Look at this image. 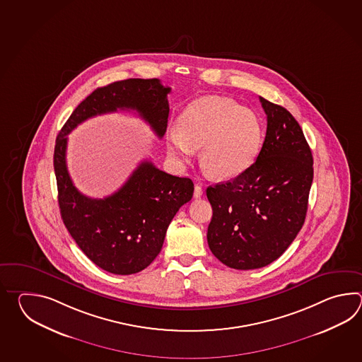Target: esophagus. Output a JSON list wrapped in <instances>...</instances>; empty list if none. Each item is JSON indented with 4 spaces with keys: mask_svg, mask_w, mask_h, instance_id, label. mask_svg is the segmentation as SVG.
<instances>
[{
    "mask_svg": "<svg viewBox=\"0 0 362 362\" xmlns=\"http://www.w3.org/2000/svg\"><path fill=\"white\" fill-rule=\"evenodd\" d=\"M203 195V189H202V186L199 185H195V187H194V198H200Z\"/></svg>",
    "mask_w": 362,
    "mask_h": 362,
    "instance_id": "1",
    "label": "esophagus"
}]
</instances>
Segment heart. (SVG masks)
Segmentation results:
<instances>
[{
	"label": "heart",
	"instance_id": "b5f03b06",
	"mask_svg": "<svg viewBox=\"0 0 362 362\" xmlns=\"http://www.w3.org/2000/svg\"><path fill=\"white\" fill-rule=\"evenodd\" d=\"M177 127L178 131L168 133V154L185 163L200 148V165L215 180L242 175L262 147V127L257 115L226 97L206 95L194 100L178 116Z\"/></svg>",
	"mask_w": 362,
	"mask_h": 362
}]
</instances>
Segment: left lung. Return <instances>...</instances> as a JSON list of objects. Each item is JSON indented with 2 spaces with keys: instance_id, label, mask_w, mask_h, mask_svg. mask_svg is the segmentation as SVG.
Here are the masks:
<instances>
[{
  "instance_id": "1",
  "label": "left lung",
  "mask_w": 362,
  "mask_h": 362,
  "mask_svg": "<svg viewBox=\"0 0 362 362\" xmlns=\"http://www.w3.org/2000/svg\"><path fill=\"white\" fill-rule=\"evenodd\" d=\"M267 136L256 162L234 180L208 186L209 250L233 269L277 260L305 220L313 156L300 125L285 107L260 97Z\"/></svg>"
}]
</instances>
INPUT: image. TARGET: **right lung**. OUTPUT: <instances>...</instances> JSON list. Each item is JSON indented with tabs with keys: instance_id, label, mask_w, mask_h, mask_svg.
I'll return each mask as SVG.
<instances>
[{
	"instance_id": "right-lung-1",
	"label": "right lung",
	"mask_w": 362,
	"mask_h": 362,
	"mask_svg": "<svg viewBox=\"0 0 362 362\" xmlns=\"http://www.w3.org/2000/svg\"><path fill=\"white\" fill-rule=\"evenodd\" d=\"M168 93L170 88L158 78H128L97 88L74 110L55 139L62 220L81 251L112 274H134L154 262L172 218L192 199L194 184L190 178L172 176L145 160L117 192L93 199L78 192L69 177L67 134L93 116L133 110L162 139L170 114Z\"/></svg>"
}]
</instances>
